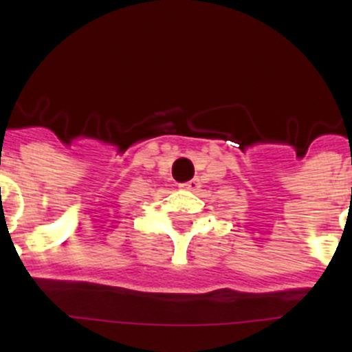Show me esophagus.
<instances>
[{"label": "esophagus", "mask_w": 352, "mask_h": 352, "mask_svg": "<svg viewBox=\"0 0 352 352\" xmlns=\"http://www.w3.org/2000/svg\"><path fill=\"white\" fill-rule=\"evenodd\" d=\"M200 180L198 179H191L188 180V182H182V184H179V188L182 189H188V191H198L200 189Z\"/></svg>", "instance_id": "34e87169"}]
</instances>
